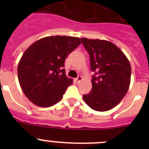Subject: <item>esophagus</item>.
I'll return each mask as SVG.
<instances>
[{
    "instance_id": "esophagus-1",
    "label": "esophagus",
    "mask_w": 149,
    "mask_h": 149,
    "mask_svg": "<svg viewBox=\"0 0 149 149\" xmlns=\"http://www.w3.org/2000/svg\"><path fill=\"white\" fill-rule=\"evenodd\" d=\"M75 80H76V81H77V84H79V83L81 82V80H82V76H81V75L77 76V77L75 79Z\"/></svg>"
}]
</instances>
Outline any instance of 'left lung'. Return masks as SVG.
Segmentation results:
<instances>
[{"instance_id": "8db88e82", "label": "left lung", "mask_w": 149, "mask_h": 149, "mask_svg": "<svg viewBox=\"0 0 149 149\" xmlns=\"http://www.w3.org/2000/svg\"><path fill=\"white\" fill-rule=\"evenodd\" d=\"M89 53L90 68L95 74L90 93L84 95L85 103L96 111H107L122 100L131 83V68L124 53L113 43L81 38Z\"/></svg>"}]
</instances>
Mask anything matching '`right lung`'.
<instances>
[{
    "instance_id": "obj_1",
    "label": "right lung",
    "mask_w": 149,
    "mask_h": 149,
    "mask_svg": "<svg viewBox=\"0 0 149 149\" xmlns=\"http://www.w3.org/2000/svg\"><path fill=\"white\" fill-rule=\"evenodd\" d=\"M81 43L78 37L51 36L39 39L24 51L18 65V81L34 104L47 107L62 99L73 82L65 74L64 62Z\"/></svg>"
}]
</instances>
